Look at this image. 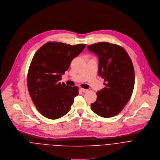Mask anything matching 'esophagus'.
Returning a JSON list of instances; mask_svg holds the SVG:
<instances>
[{"instance_id":"esophagus-1","label":"esophagus","mask_w":160,"mask_h":160,"mask_svg":"<svg viewBox=\"0 0 160 160\" xmlns=\"http://www.w3.org/2000/svg\"><path fill=\"white\" fill-rule=\"evenodd\" d=\"M80 89H81V91L82 92H86L88 91V89H84V88H81Z\"/></svg>"}]
</instances>
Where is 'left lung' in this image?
<instances>
[{"label":"left lung","mask_w":160,"mask_h":160,"mask_svg":"<svg viewBox=\"0 0 160 160\" xmlns=\"http://www.w3.org/2000/svg\"><path fill=\"white\" fill-rule=\"evenodd\" d=\"M99 60L98 74L105 88L97 92V102L91 104L93 112L110 118L119 113L130 100L135 82L132 60L120 46L100 42L88 46Z\"/></svg>","instance_id":"8db88e82"}]
</instances>
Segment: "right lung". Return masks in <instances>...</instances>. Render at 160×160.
<instances>
[{
  "label": "right lung",
  "mask_w": 160,
  "mask_h": 160,
  "mask_svg": "<svg viewBox=\"0 0 160 160\" xmlns=\"http://www.w3.org/2000/svg\"><path fill=\"white\" fill-rule=\"evenodd\" d=\"M86 46L48 42L33 56L28 73V89L34 105L44 117L57 119L69 112L79 94L78 87L61 84L59 81L72 60Z\"/></svg>",
  "instance_id": "add662e5"
}]
</instances>
